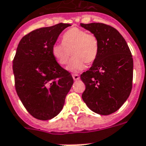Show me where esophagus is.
Returning a JSON list of instances; mask_svg holds the SVG:
<instances>
[{
	"mask_svg": "<svg viewBox=\"0 0 146 146\" xmlns=\"http://www.w3.org/2000/svg\"><path fill=\"white\" fill-rule=\"evenodd\" d=\"M73 78L74 80H78L79 79H80V76H79L78 74H73Z\"/></svg>",
	"mask_w": 146,
	"mask_h": 146,
	"instance_id": "1",
	"label": "esophagus"
}]
</instances>
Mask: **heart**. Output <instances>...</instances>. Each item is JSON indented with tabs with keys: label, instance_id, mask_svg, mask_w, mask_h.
<instances>
[{
	"label": "heart",
	"instance_id": "obj_1",
	"mask_svg": "<svg viewBox=\"0 0 146 146\" xmlns=\"http://www.w3.org/2000/svg\"><path fill=\"white\" fill-rule=\"evenodd\" d=\"M99 41L97 36L84 29L72 28L62 36V44L56 43L52 47V54L59 64L64 66L71 59L67 70L80 72L86 67V62L92 63L98 58Z\"/></svg>",
	"mask_w": 146,
	"mask_h": 146
}]
</instances>
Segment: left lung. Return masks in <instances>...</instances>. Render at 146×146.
Segmentation results:
<instances>
[{
    "instance_id": "left-lung-1",
    "label": "left lung",
    "mask_w": 146,
    "mask_h": 146,
    "mask_svg": "<svg viewBox=\"0 0 146 146\" xmlns=\"http://www.w3.org/2000/svg\"><path fill=\"white\" fill-rule=\"evenodd\" d=\"M80 26L99 41L98 58L80 75L86 86L82 98L91 111L108 115L117 111L130 95L132 56L125 38L113 27L103 23H81Z\"/></svg>"
}]
</instances>
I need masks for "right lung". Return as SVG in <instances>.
Returning a JSON list of instances; mask_svg holds the SVG:
<instances>
[{
    "instance_id": "1",
    "label": "right lung",
    "mask_w": 146,
    "mask_h": 146,
    "mask_svg": "<svg viewBox=\"0 0 146 146\" xmlns=\"http://www.w3.org/2000/svg\"><path fill=\"white\" fill-rule=\"evenodd\" d=\"M70 24L35 29L18 44L13 60L15 87L29 113L38 120L52 119L62 111L73 84L72 75L56 62L52 47Z\"/></svg>"
}]
</instances>
